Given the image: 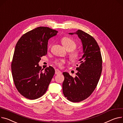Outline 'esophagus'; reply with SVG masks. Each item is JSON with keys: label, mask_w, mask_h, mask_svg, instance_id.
Returning <instances> with one entry per match:
<instances>
[{"label": "esophagus", "mask_w": 123, "mask_h": 123, "mask_svg": "<svg viewBox=\"0 0 123 123\" xmlns=\"http://www.w3.org/2000/svg\"><path fill=\"white\" fill-rule=\"evenodd\" d=\"M55 74H62V72L58 69H55Z\"/></svg>", "instance_id": "esophagus-1"}]
</instances>
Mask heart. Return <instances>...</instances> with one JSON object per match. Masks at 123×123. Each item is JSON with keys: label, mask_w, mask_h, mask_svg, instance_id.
<instances>
[{"label": "heart", "mask_w": 123, "mask_h": 123, "mask_svg": "<svg viewBox=\"0 0 123 123\" xmlns=\"http://www.w3.org/2000/svg\"><path fill=\"white\" fill-rule=\"evenodd\" d=\"M61 43L68 51H71L69 54L70 58L72 62H76L79 60L81 56V52L79 50H74L77 47L76 43L70 37H64L61 39ZM51 46V44L48 45V48ZM66 62V60L63 59H57L54 61V63L57 66L61 67Z\"/></svg>", "instance_id": "1"}]
</instances>
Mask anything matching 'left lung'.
Instances as JSON below:
<instances>
[{
    "label": "left lung",
    "instance_id": "obj_1",
    "mask_svg": "<svg viewBox=\"0 0 123 123\" xmlns=\"http://www.w3.org/2000/svg\"><path fill=\"white\" fill-rule=\"evenodd\" d=\"M69 34L78 35L84 54L79 60L80 65L76 68L75 78L67 72L63 73V92L69 101L78 102L86 99L95 89L101 74L102 60L100 48L92 36L80 30Z\"/></svg>",
    "mask_w": 123,
    "mask_h": 123
}]
</instances>
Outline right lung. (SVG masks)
Listing matches in <instances>:
<instances>
[{
    "instance_id": "obj_1",
    "label": "right lung",
    "mask_w": 123,
    "mask_h": 123,
    "mask_svg": "<svg viewBox=\"0 0 123 123\" xmlns=\"http://www.w3.org/2000/svg\"><path fill=\"white\" fill-rule=\"evenodd\" d=\"M57 32L48 27H37L23 35L16 45L11 64L12 77L18 91L28 99L42 96L54 75L52 67L43 72L38 63L47 54L49 39Z\"/></svg>"
}]
</instances>
